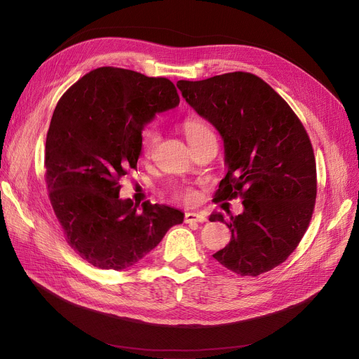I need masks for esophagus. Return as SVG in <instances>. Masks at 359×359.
Listing matches in <instances>:
<instances>
[{"mask_svg": "<svg viewBox=\"0 0 359 359\" xmlns=\"http://www.w3.org/2000/svg\"><path fill=\"white\" fill-rule=\"evenodd\" d=\"M207 222V215L204 212H186L184 214V223H204Z\"/></svg>", "mask_w": 359, "mask_h": 359, "instance_id": "obj_1", "label": "esophagus"}]
</instances>
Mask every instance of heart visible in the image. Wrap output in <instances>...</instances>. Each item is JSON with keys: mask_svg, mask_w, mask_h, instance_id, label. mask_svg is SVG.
<instances>
[{"mask_svg": "<svg viewBox=\"0 0 359 359\" xmlns=\"http://www.w3.org/2000/svg\"><path fill=\"white\" fill-rule=\"evenodd\" d=\"M183 130L186 133V137H188V141L192 145H196L202 141H205V139H210V137H215L212 129L210 124L202 120V118H195V117H191V118H186L183 121ZM160 142V132L158 129L155 126H151L148 128L145 132H144V136H142V152L147 155V157H149V155L155 151V148H157ZM170 195L176 198V199H184V201H194L195 199V192L194 189L188 188V186H182V184H176V186H171L170 188Z\"/></svg>", "mask_w": 359, "mask_h": 359, "instance_id": "obj_1", "label": "heart"}]
</instances>
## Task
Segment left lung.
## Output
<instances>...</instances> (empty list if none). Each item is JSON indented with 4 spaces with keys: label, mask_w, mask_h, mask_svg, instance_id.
I'll list each match as a JSON object with an SVG mask.
<instances>
[{
    "label": "left lung",
    "mask_w": 359,
    "mask_h": 359,
    "mask_svg": "<svg viewBox=\"0 0 359 359\" xmlns=\"http://www.w3.org/2000/svg\"><path fill=\"white\" fill-rule=\"evenodd\" d=\"M177 88L223 136L229 170L214 201H243V212L227 222L222 214L210 215L231 230L229 245L212 257L239 276L273 270L299 245L316 207V157L304 124L252 73L179 81Z\"/></svg>",
    "instance_id": "8db88e82"
}]
</instances>
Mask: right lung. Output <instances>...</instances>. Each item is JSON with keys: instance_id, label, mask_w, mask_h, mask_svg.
Here are the masks:
<instances>
[{"instance_id": "add662e5", "label": "right lung", "mask_w": 359, "mask_h": 359, "mask_svg": "<svg viewBox=\"0 0 359 359\" xmlns=\"http://www.w3.org/2000/svg\"><path fill=\"white\" fill-rule=\"evenodd\" d=\"M179 102L167 77L118 67L86 73L60 98L46 133V189L66 242L93 267L135 266L183 222L179 210L145 202L137 211L118 198L144 126Z\"/></svg>"}]
</instances>
